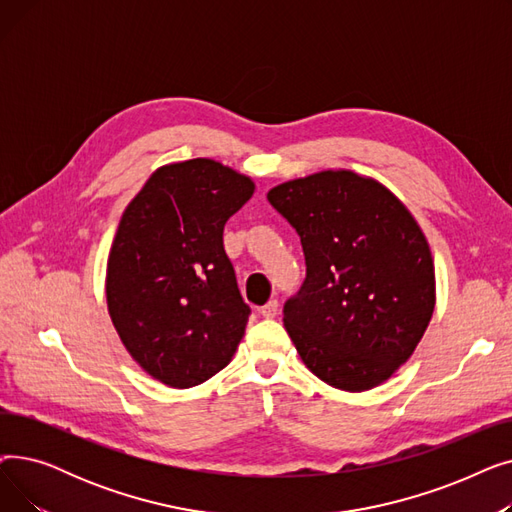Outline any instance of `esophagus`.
Segmentation results:
<instances>
[{
  "instance_id": "esophagus-1",
  "label": "esophagus",
  "mask_w": 512,
  "mask_h": 512,
  "mask_svg": "<svg viewBox=\"0 0 512 512\" xmlns=\"http://www.w3.org/2000/svg\"><path fill=\"white\" fill-rule=\"evenodd\" d=\"M259 313H261L263 317H267V319L276 317V315H278V301H276V299H272L270 303H265V305L259 309Z\"/></svg>"
}]
</instances>
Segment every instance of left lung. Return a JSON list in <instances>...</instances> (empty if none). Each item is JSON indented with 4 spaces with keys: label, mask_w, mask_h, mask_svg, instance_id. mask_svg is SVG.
Segmentation results:
<instances>
[{
    "label": "left lung",
    "mask_w": 512,
    "mask_h": 512,
    "mask_svg": "<svg viewBox=\"0 0 512 512\" xmlns=\"http://www.w3.org/2000/svg\"><path fill=\"white\" fill-rule=\"evenodd\" d=\"M267 201L305 253V282L284 303L303 363L338 390L380 386L413 355L436 305L415 218L386 186L348 170L284 182Z\"/></svg>",
    "instance_id": "left-lung-1"
}]
</instances>
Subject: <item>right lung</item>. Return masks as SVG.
Masks as SVG:
<instances>
[{"label":"right lung","instance_id":"right-lung-1","mask_svg":"<svg viewBox=\"0 0 512 512\" xmlns=\"http://www.w3.org/2000/svg\"><path fill=\"white\" fill-rule=\"evenodd\" d=\"M255 191L251 178L197 157L159 168L134 197L107 259V309L126 351L172 388L224 369L245 334L224 226Z\"/></svg>","mask_w":512,"mask_h":512}]
</instances>
